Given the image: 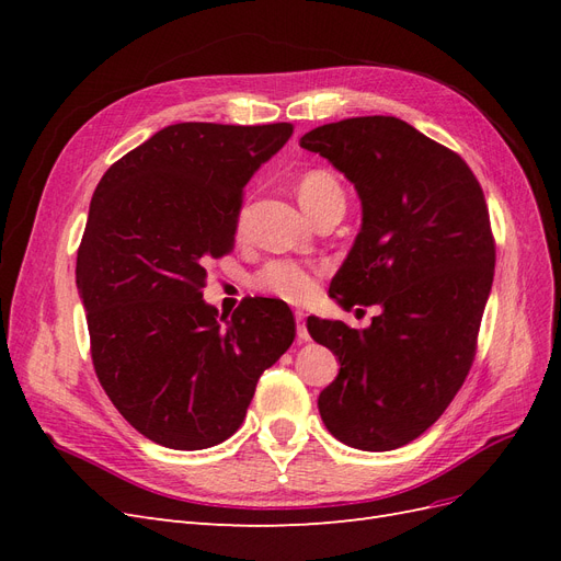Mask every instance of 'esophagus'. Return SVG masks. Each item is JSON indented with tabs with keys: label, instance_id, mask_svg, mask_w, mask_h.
<instances>
[{
	"label": "esophagus",
	"instance_id": "obj_1",
	"mask_svg": "<svg viewBox=\"0 0 561 561\" xmlns=\"http://www.w3.org/2000/svg\"><path fill=\"white\" fill-rule=\"evenodd\" d=\"M295 318H297V342H309L311 334L307 330V313L304 311H295Z\"/></svg>",
	"mask_w": 561,
	"mask_h": 561
}]
</instances>
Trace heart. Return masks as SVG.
<instances>
[{"label": "heart", "mask_w": 561, "mask_h": 561, "mask_svg": "<svg viewBox=\"0 0 561 561\" xmlns=\"http://www.w3.org/2000/svg\"><path fill=\"white\" fill-rule=\"evenodd\" d=\"M297 192L311 215L325 206L332 198H344L342 184L328 171H309L297 182ZM254 287L262 293L276 295L287 301H307L316 293L313 271L290 260H274L264 264L257 276H254Z\"/></svg>", "instance_id": "obj_1"}]
</instances>
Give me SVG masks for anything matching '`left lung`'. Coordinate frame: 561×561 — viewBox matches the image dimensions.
<instances>
[{"label": "left lung", "instance_id": "1", "mask_svg": "<svg viewBox=\"0 0 561 561\" xmlns=\"http://www.w3.org/2000/svg\"><path fill=\"white\" fill-rule=\"evenodd\" d=\"M299 145L358 190L363 229L330 297L379 304L367 330L309 318L339 358L318 410L344 445L388 451L426 433L463 386L494 280L496 241L468 163L396 116L318 126Z\"/></svg>", "mask_w": 561, "mask_h": 561}]
</instances>
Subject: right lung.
<instances>
[{"label": "right lung", "instance_id": "obj_1", "mask_svg": "<svg viewBox=\"0 0 561 561\" xmlns=\"http://www.w3.org/2000/svg\"><path fill=\"white\" fill-rule=\"evenodd\" d=\"M293 130L173 124L95 186L77 252L91 358L112 404L151 443H225L262 371L295 342L283 301L243 299L225 323L203 301L206 266L233 250L248 180Z\"/></svg>", "mask_w": 561, "mask_h": 561}]
</instances>
